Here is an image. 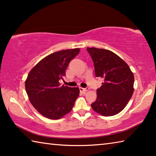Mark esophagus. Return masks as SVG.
<instances>
[{"mask_svg":"<svg viewBox=\"0 0 156 156\" xmlns=\"http://www.w3.org/2000/svg\"><path fill=\"white\" fill-rule=\"evenodd\" d=\"M89 89V88H83V87H80V92H83V93H85L86 91H87Z\"/></svg>","mask_w":156,"mask_h":156,"instance_id":"1","label":"esophagus"}]
</instances>
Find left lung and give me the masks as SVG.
Listing matches in <instances>:
<instances>
[{"instance_id":"left-lung-1","label":"left lung","mask_w":156,"mask_h":156,"mask_svg":"<svg viewBox=\"0 0 156 156\" xmlns=\"http://www.w3.org/2000/svg\"><path fill=\"white\" fill-rule=\"evenodd\" d=\"M87 50L93 60L96 76L105 79L97 89V98L91 105V108L103 116L118 114L133 94V73L129 65L112 51L96 47H87Z\"/></svg>"}]
</instances>
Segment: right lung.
<instances>
[{
	"instance_id": "add662e5",
	"label": "right lung",
	"mask_w": 156,
	"mask_h": 156,
	"mask_svg": "<svg viewBox=\"0 0 156 156\" xmlns=\"http://www.w3.org/2000/svg\"><path fill=\"white\" fill-rule=\"evenodd\" d=\"M79 48L61 50L44 57L31 69L25 80V90L33 107L44 117L58 120L69 113L79 96L78 87L60 85L71 60Z\"/></svg>"
}]
</instances>
